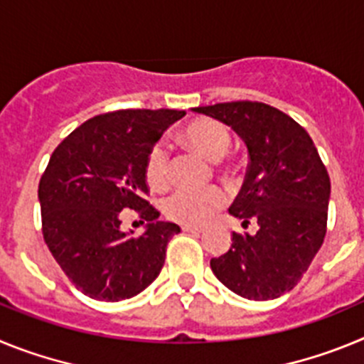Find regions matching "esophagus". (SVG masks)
I'll return each mask as SVG.
<instances>
[{
	"label": "esophagus",
	"instance_id": "esophagus-1",
	"mask_svg": "<svg viewBox=\"0 0 364 364\" xmlns=\"http://www.w3.org/2000/svg\"><path fill=\"white\" fill-rule=\"evenodd\" d=\"M182 231H186V233H202V231H204V228H200V226H182Z\"/></svg>",
	"mask_w": 364,
	"mask_h": 364
}]
</instances>
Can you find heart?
Returning a JSON list of instances; mask_svg holds the SVG:
<instances>
[{"label": "heart", "mask_w": 364, "mask_h": 364, "mask_svg": "<svg viewBox=\"0 0 364 364\" xmlns=\"http://www.w3.org/2000/svg\"><path fill=\"white\" fill-rule=\"evenodd\" d=\"M180 140L208 160H220L231 146L230 131L220 122L210 118H198L186 125L180 133ZM144 176L153 191H164L169 184V154L162 144H154L147 151ZM224 204L226 193L220 188H210L204 191L180 189L164 202V213L167 218L184 226H198L210 220Z\"/></svg>", "instance_id": "heart-1"}]
</instances>
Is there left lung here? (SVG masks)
I'll use <instances>...</instances> for the list:
<instances>
[{"label": "left lung", "instance_id": "8db88e82", "mask_svg": "<svg viewBox=\"0 0 364 364\" xmlns=\"http://www.w3.org/2000/svg\"><path fill=\"white\" fill-rule=\"evenodd\" d=\"M195 112L230 125L247 147L250 164L230 213L257 233H235L224 255L211 259L222 284L252 301L294 290L326 235L330 176L301 125L272 105L226 102Z\"/></svg>", "mask_w": 364, "mask_h": 364}]
</instances>
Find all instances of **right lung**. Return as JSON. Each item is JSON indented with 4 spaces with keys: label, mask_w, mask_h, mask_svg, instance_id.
<instances>
[{
    "label": "right lung",
    "mask_w": 364,
    "mask_h": 364,
    "mask_svg": "<svg viewBox=\"0 0 364 364\" xmlns=\"http://www.w3.org/2000/svg\"><path fill=\"white\" fill-rule=\"evenodd\" d=\"M184 114L173 109L98 114L54 149L38 188L41 231L60 268L91 299H131L159 277L167 242L180 228L156 220L159 210L146 198L144 164L164 131ZM127 209L148 222L140 237L119 230Z\"/></svg>",
    "instance_id": "1"
}]
</instances>
